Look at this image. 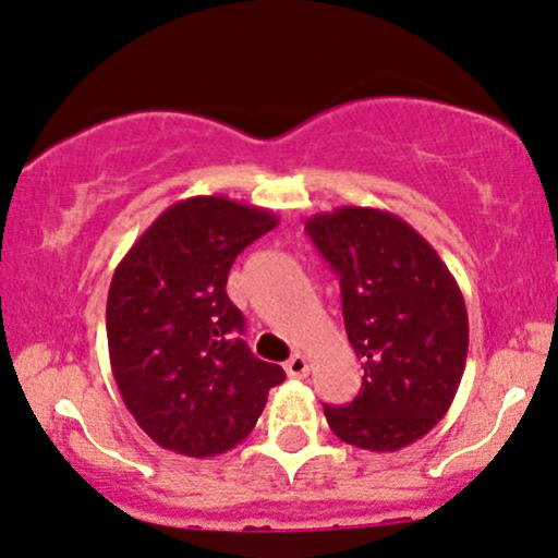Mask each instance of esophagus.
<instances>
[{"instance_id": "esophagus-1", "label": "esophagus", "mask_w": 558, "mask_h": 558, "mask_svg": "<svg viewBox=\"0 0 558 558\" xmlns=\"http://www.w3.org/2000/svg\"><path fill=\"white\" fill-rule=\"evenodd\" d=\"M284 371H287V376H290V378H305L307 371H311V363H307L305 355L294 352V355L284 363Z\"/></svg>"}]
</instances>
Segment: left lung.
Listing matches in <instances>:
<instances>
[{
    "mask_svg": "<svg viewBox=\"0 0 558 558\" xmlns=\"http://www.w3.org/2000/svg\"><path fill=\"white\" fill-rule=\"evenodd\" d=\"M337 271L344 329L363 360V389L329 408V428L352 447L397 451L447 415L468 360V307L434 247L399 216L342 206L305 221Z\"/></svg>",
    "mask_w": 558,
    "mask_h": 558,
    "instance_id": "obj_1",
    "label": "left lung"
}]
</instances>
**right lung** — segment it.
Returning <instances> with one entry per match:
<instances>
[{"instance_id": "right-lung-1", "label": "right lung", "mask_w": 558, "mask_h": 558, "mask_svg": "<svg viewBox=\"0 0 558 558\" xmlns=\"http://www.w3.org/2000/svg\"><path fill=\"white\" fill-rule=\"evenodd\" d=\"M268 208L195 195L150 225L111 277L109 360L124 408L156 444L216 457L251 436L279 365L247 350L227 298L234 258L277 227Z\"/></svg>"}]
</instances>
